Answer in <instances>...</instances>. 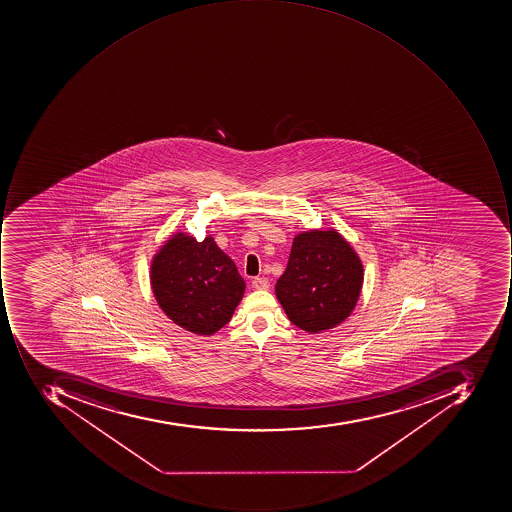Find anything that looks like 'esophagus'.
Wrapping results in <instances>:
<instances>
[{
	"label": "esophagus",
	"mask_w": 512,
	"mask_h": 512,
	"mask_svg": "<svg viewBox=\"0 0 512 512\" xmlns=\"http://www.w3.org/2000/svg\"><path fill=\"white\" fill-rule=\"evenodd\" d=\"M252 288L257 289V291H266V289L269 288L268 278H254V280H252Z\"/></svg>",
	"instance_id": "1"
}]
</instances>
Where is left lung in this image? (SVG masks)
I'll return each instance as SVG.
<instances>
[{
  "mask_svg": "<svg viewBox=\"0 0 512 512\" xmlns=\"http://www.w3.org/2000/svg\"><path fill=\"white\" fill-rule=\"evenodd\" d=\"M361 286L363 264L351 244L334 229H314L295 235L275 294L297 328L318 334L351 315Z\"/></svg>",
  "mask_w": 512,
  "mask_h": 512,
  "instance_id": "8db88e82",
  "label": "left lung"
}]
</instances>
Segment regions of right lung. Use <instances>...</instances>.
Returning <instances> with one entry per match:
<instances>
[{
  "label": "right lung",
  "instance_id": "1",
  "mask_svg": "<svg viewBox=\"0 0 512 512\" xmlns=\"http://www.w3.org/2000/svg\"><path fill=\"white\" fill-rule=\"evenodd\" d=\"M151 284L161 311L197 335H212L231 321L243 298V278L214 238L197 241L177 232L151 264Z\"/></svg>",
  "mask_w": 512,
  "mask_h": 512
}]
</instances>
